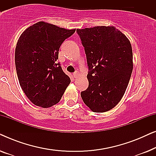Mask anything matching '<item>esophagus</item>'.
Masks as SVG:
<instances>
[{
    "mask_svg": "<svg viewBox=\"0 0 156 156\" xmlns=\"http://www.w3.org/2000/svg\"><path fill=\"white\" fill-rule=\"evenodd\" d=\"M78 75H79V72H74V73L73 74V76H74V78L77 77Z\"/></svg>",
    "mask_w": 156,
    "mask_h": 156,
    "instance_id": "34e87169",
    "label": "esophagus"
}]
</instances>
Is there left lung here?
I'll return each mask as SVG.
<instances>
[{"label":"left lung","mask_w":156,"mask_h":156,"mask_svg":"<svg viewBox=\"0 0 156 156\" xmlns=\"http://www.w3.org/2000/svg\"><path fill=\"white\" fill-rule=\"evenodd\" d=\"M87 56L89 87L81 92L94 112H108L124 94L133 70L131 44L113 26L77 29Z\"/></svg>","instance_id":"left-lung-1"}]
</instances>
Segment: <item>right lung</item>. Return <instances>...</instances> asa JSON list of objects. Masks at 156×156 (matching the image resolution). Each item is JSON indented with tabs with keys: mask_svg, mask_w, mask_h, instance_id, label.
Masks as SVG:
<instances>
[{
	"mask_svg": "<svg viewBox=\"0 0 156 156\" xmlns=\"http://www.w3.org/2000/svg\"><path fill=\"white\" fill-rule=\"evenodd\" d=\"M74 32L41 21L19 38L15 52L17 74L21 88L35 105L48 108L57 104L71 82L56 61L61 44Z\"/></svg>",
	"mask_w": 156,
	"mask_h": 156,
	"instance_id": "1",
	"label": "right lung"
}]
</instances>
